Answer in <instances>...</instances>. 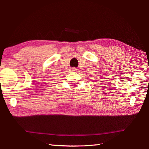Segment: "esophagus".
Here are the masks:
<instances>
[{
  "label": "esophagus",
  "mask_w": 149,
  "mask_h": 149,
  "mask_svg": "<svg viewBox=\"0 0 149 149\" xmlns=\"http://www.w3.org/2000/svg\"><path fill=\"white\" fill-rule=\"evenodd\" d=\"M71 71H77V69L75 68H72L71 69Z\"/></svg>",
  "instance_id": "obj_1"
}]
</instances>
